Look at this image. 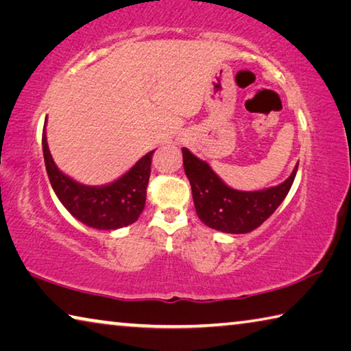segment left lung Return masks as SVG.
Here are the masks:
<instances>
[{
    "label": "left lung",
    "instance_id": "8db88e82",
    "mask_svg": "<svg viewBox=\"0 0 351 351\" xmlns=\"http://www.w3.org/2000/svg\"><path fill=\"white\" fill-rule=\"evenodd\" d=\"M182 162L198 218L209 228L226 234H247L263 224L287 198L299 167L295 164L288 180L278 186L243 192L226 186L209 164L187 148H182Z\"/></svg>",
    "mask_w": 351,
    "mask_h": 351
}]
</instances>
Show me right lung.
Returning <instances> with one entry per match:
<instances>
[{"label":"right lung","instance_id":"add662e5","mask_svg":"<svg viewBox=\"0 0 351 351\" xmlns=\"http://www.w3.org/2000/svg\"><path fill=\"white\" fill-rule=\"evenodd\" d=\"M41 144L51 186L60 203L79 221L93 229L114 230L133 224L141 217L145 207L154 150L142 156L114 182L106 186H85L58 170L47 147L46 127Z\"/></svg>","mask_w":351,"mask_h":351}]
</instances>
